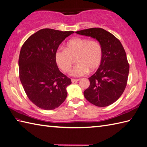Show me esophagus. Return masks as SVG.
I'll list each match as a JSON object with an SVG mask.
<instances>
[{
  "label": "esophagus",
  "mask_w": 147,
  "mask_h": 147,
  "mask_svg": "<svg viewBox=\"0 0 147 147\" xmlns=\"http://www.w3.org/2000/svg\"><path fill=\"white\" fill-rule=\"evenodd\" d=\"M80 80V79H71V82L72 83H75L77 82H79Z\"/></svg>",
  "instance_id": "34e87169"
}]
</instances>
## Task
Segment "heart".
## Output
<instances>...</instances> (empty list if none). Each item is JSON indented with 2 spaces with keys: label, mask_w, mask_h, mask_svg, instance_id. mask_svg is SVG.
<instances>
[{
  "label": "heart",
  "mask_w": 147,
  "mask_h": 147,
  "mask_svg": "<svg viewBox=\"0 0 147 147\" xmlns=\"http://www.w3.org/2000/svg\"><path fill=\"white\" fill-rule=\"evenodd\" d=\"M76 58L77 64L70 71L74 76L85 75L89 70L95 71L100 65L102 59V47L96 40L76 37L70 40L64 49H59L55 53V61L63 72H67Z\"/></svg>",
  "instance_id": "obj_1"
}]
</instances>
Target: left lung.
<instances>
[{"label":"left lung","mask_w":147,"mask_h":147,"mask_svg":"<svg viewBox=\"0 0 147 147\" xmlns=\"http://www.w3.org/2000/svg\"><path fill=\"white\" fill-rule=\"evenodd\" d=\"M76 33L96 39L102 47L100 65L88 78L90 84L84 96L98 107L110 105L120 97L127 85L129 65L125 51L116 37L102 28H92Z\"/></svg>","instance_id":"left-lung-1"}]
</instances>
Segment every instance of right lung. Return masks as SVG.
<instances>
[{
  "instance_id": "1",
  "label": "right lung",
  "mask_w": 147,
  "mask_h": 147,
  "mask_svg": "<svg viewBox=\"0 0 147 147\" xmlns=\"http://www.w3.org/2000/svg\"><path fill=\"white\" fill-rule=\"evenodd\" d=\"M74 32L42 29L31 35L21 49L20 78L28 97L44 110H53L67 97L69 78L59 71L55 53L59 45Z\"/></svg>"
}]
</instances>
